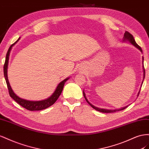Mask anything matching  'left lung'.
I'll return each instance as SVG.
<instances>
[{
  "instance_id": "8db88e82",
  "label": "left lung",
  "mask_w": 149,
  "mask_h": 149,
  "mask_svg": "<svg viewBox=\"0 0 149 149\" xmlns=\"http://www.w3.org/2000/svg\"><path fill=\"white\" fill-rule=\"evenodd\" d=\"M123 41H129L130 42V44H132L133 45H134L135 47H137L139 50H140L141 51V52H142V49L141 48V47H140L137 43H136L135 40H134V38L133 37V36L131 34V33H130L129 32H127L125 31V33H124V39H123ZM142 67H143V80H142V84H143V81L144 80V78H145V69H144V66H143V57H142ZM140 91H141V90L139 91L138 94H137V96H139V93H140ZM83 94H84V98L86 99V101L87 102V103L90 105L91 107L92 108L94 109L95 110H97V111L99 112H103V113H112V112H116L117 111H119V110H122L125 109V108L127 107V106H126V107H122L121 109H115V110H109V109H100V108H99V107H95L94 105H93L92 104H91L90 102H89L88 100H87V97L86 96V93H84V92H83Z\"/></svg>"
}]
</instances>
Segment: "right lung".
I'll use <instances>...</instances> for the list:
<instances>
[{
	"mask_svg": "<svg viewBox=\"0 0 149 149\" xmlns=\"http://www.w3.org/2000/svg\"><path fill=\"white\" fill-rule=\"evenodd\" d=\"M19 39L20 38H19V39L17 40L15 43L12 44L11 46L9 47V49H8L7 53L6 54L5 63H4V65H3L4 77H5L6 81L7 83V86L8 87V92H9V95L16 102H17L19 105H20L24 108L26 109L29 110H31V111H33V110H41L43 109H45L56 102V100L59 97V96H60L61 94L65 82L69 79V77H67V79L63 80V81L59 83V84L58 85L56 89V91H55V92L53 93V94L50 97H49L48 99L43 100H40V101H31V100H25V99L20 98V97L17 95L14 92V91H12L10 85L9 84V82H8V77H7V68H8V58H9L10 52L12 49V46H14L15 44H16L17 42V41H19Z\"/></svg>",
	"mask_w": 149,
	"mask_h": 149,
	"instance_id": "1",
	"label": "right lung"
}]
</instances>
